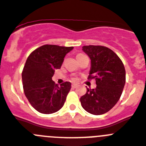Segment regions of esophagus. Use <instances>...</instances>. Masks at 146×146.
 <instances>
[{"label": "esophagus", "instance_id": "34e87169", "mask_svg": "<svg viewBox=\"0 0 146 146\" xmlns=\"http://www.w3.org/2000/svg\"><path fill=\"white\" fill-rule=\"evenodd\" d=\"M72 88H77V84H72Z\"/></svg>", "mask_w": 146, "mask_h": 146}]
</instances>
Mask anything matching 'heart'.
<instances>
[{"mask_svg":"<svg viewBox=\"0 0 146 146\" xmlns=\"http://www.w3.org/2000/svg\"><path fill=\"white\" fill-rule=\"evenodd\" d=\"M82 55V54H78V55H77V56H79V55Z\"/></svg>","mask_w":146,"mask_h":146,"instance_id":"heart-1","label":"heart"}]
</instances>
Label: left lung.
<instances>
[{"label": "left lung", "instance_id": "1", "mask_svg": "<svg viewBox=\"0 0 146 146\" xmlns=\"http://www.w3.org/2000/svg\"><path fill=\"white\" fill-rule=\"evenodd\" d=\"M82 50L91 59L88 79H95L96 87L87 88L80 98L81 105L91 114H104L115 105L123 92L126 82L124 66L108 47L88 45L83 46Z\"/></svg>", "mask_w": 146, "mask_h": 146}]
</instances>
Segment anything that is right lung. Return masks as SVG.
Segmentation results:
<instances>
[{"instance_id":"obj_1","label":"right lung","mask_w":146,"mask_h":146,"mask_svg":"<svg viewBox=\"0 0 146 146\" xmlns=\"http://www.w3.org/2000/svg\"><path fill=\"white\" fill-rule=\"evenodd\" d=\"M73 47L45 44L30 54L22 72L23 90L31 106L43 114L61 109L71 89V82L60 86L52 80L55 69L61 67L64 57Z\"/></svg>"}]
</instances>
